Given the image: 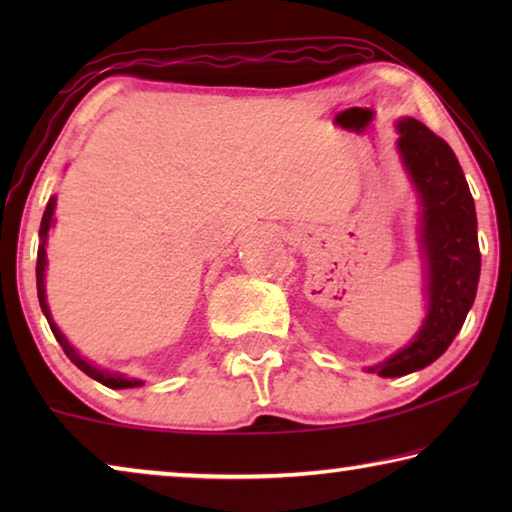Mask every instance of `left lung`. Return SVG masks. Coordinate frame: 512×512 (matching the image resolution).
I'll return each mask as SVG.
<instances>
[{"label":"left lung","mask_w":512,"mask_h":512,"mask_svg":"<svg viewBox=\"0 0 512 512\" xmlns=\"http://www.w3.org/2000/svg\"><path fill=\"white\" fill-rule=\"evenodd\" d=\"M395 131L400 133L397 151L420 205L424 320L404 348L366 368L379 377L427 368L452 345L474 305L481 273L474 198L454 151L413 117H402Z\"/></svg>","instance_id":"obj_1"}]
</instances>
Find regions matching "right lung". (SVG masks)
Segmentation results:
<instances>
[{
  "label": "right lung",
  "mask_w": 512,
  "mask_h": 512,
  "mask_svg": "<svg viewBox=\"0 0 512 512\" xmlns=\"http://www.w3.org/2000/svg\"><path fill=\"white\" fill-rule=\"evenodd\" d=\"M54 210H56V196L49 198V203L45 207V214H42V223H40V246H38V264H36V282H38V300H40V309L42 314H45L47 323L51 327V332H54L56 341L60 343V348L65 350V354L69 357V361L74 363L76 368L83 370L85 375L97 379L99 384L108 386V388H137V386H144L142 379H135V377H128L124 372L119 370H108V368H101L97 363L85 359L83 354L74 348L72 343L67 341V336L60 332L58 325L54 323V316H51L49 305H47V289H45V273H47V237H49V230L54 228Z\"/></svg>",
  "instance_id": "obj_1"
}]
</instances>
